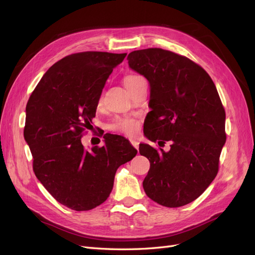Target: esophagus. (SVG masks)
<instances>
[{"label":"esophagus","mask_w":255,"mask_h":255,"mask_svg":"<svg viewBox=\"0 0 255 255\" xmlns=\"http://www.w3.org/2000/svg\"><path fill=\"white\" fill-rule=\"evenodd\" d=\"M129 141H130V144H132L135 149H138V146H139V142L135 139H130Z\"/></svg>","instance_id":"obj_1"}]
</instances>
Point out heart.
<instances>
[{
    "label": "heart",
    "mask_w": 255,
    "mask_h": 255,
    "mask_svg": "<svg viewBox=\"0 0 255 255\" xmlns=\"http://www.w3.org/2000/svg\"><path fill=\"white\" fill-rule=\"evenodd\" d=\"M142 79L139 75H128L125 79V85L126 87H129L130 85H133L136 83L138 80ZM102 101V96H100L99 98V104ZM140 128V121L139 119H137L135 117H129V116H127V117H118L116 118L111 125H110V129L113 130V132L116 133H120L127 136H135L138 130Z\"/></svg>",
    "instance_id": "1"
}]
</instances>
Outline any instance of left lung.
<instances>
[{"mask_svg":"<svg viewBox=\"0 0 255 255\" xmlns=\"http://www.w3.org/2000/svg\"><path fill=\"white\" fill-rule=\"evenodd\" d=\"M128 60L150 83L152 111L144 135L160 146L171 142L169 152L139 145V153L150 160L143 189L163 206L186 205L218 173L227 138L225 107L211 76L187 57L150 48L130 52Z\"/></svg>","mask_w":255,"mask_h":255,"instance_id":"1","label":"left lung"}]
</instances>
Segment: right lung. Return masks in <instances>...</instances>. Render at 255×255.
Returning <instances> with one entry per match:
<instances>
[{
  "label": "right lung",
  "instance_id": "obj_1",
  "mask_svg": "<svg viewBox=\"0 0 255 255\" xmlns=\"http://www.w3.org/2000/svg\"><path fill=\"white\" fill-rule=\"evenodd\" d=\"M126 53L87 51L68 55L44 73L26 104L24 138L33 170L53 198L71 210L89 211L109 198L117 169L137 150L109 135L103 146L82 144L106 80Z\"/></svg>",
  "mask_w": 255,
  "mask_h": 255
}]
</instances>
